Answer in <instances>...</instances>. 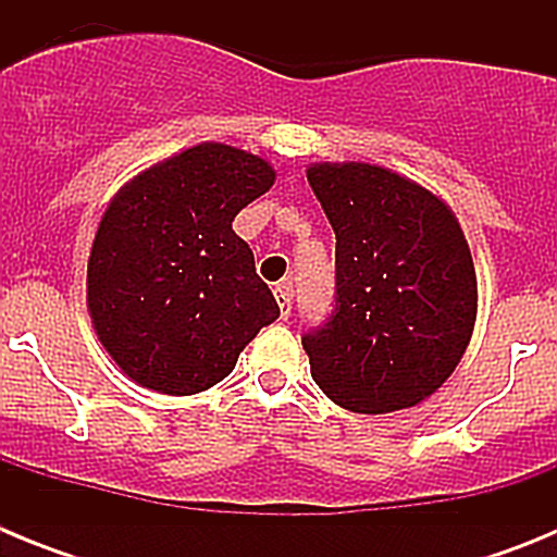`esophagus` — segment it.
Segmentation results:
<instances>
[{"instance_id": "obj_1", "label": "esophagus", "mask_w": 557, "mask_h": 557, "mask_svg": "<svg viewBox=\"0 0 557 557\" xmlns=\"http://www.w3.org/2000/svg\"><path fill=\"white\" fill-rule=\"evenodd\" d=\"M273 295H275V301H278V309H282V318L287 321L289 312H293V284L289 282L275 284Z\"/></svg>"}]
</instances>
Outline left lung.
I'll return each mask as SVG.
<instances>
[{"label": "left lung", "instance_id": "8db88e82", "mask_svg": "<svg viewBox=\"0 0 557 557\" xmlns=\"http://www.w3.org/2000/svg\"><path fill=\"white\" fill-rule=\"evenodd\" d=\"M307 178L337 236L332 318L301 337L312 379L351 412L421 405L451 376L476 321L455 211L376 164H312Z\"/></svg>", "mask_w": 557, "mask_h": 557}]
</instances>
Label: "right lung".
I'll return each instance as SVG.
<instances>
[{
	"label": "right lung",
	"instance_id": "obj_1",
	"mask_svg": "<svg viewBox=\"0 0 557 557\" xmlns=\"http://www.w3.org/2000/svg\"><path fill=\"white\" fill-rule=\"evenodd\" d=\"M273 181L253 152L203 141L113 195L88 256L86 301L102 348L136 385L166 396L209 391L278 318L248 243L231 228Z\"/></svg>",
	"mask_w": 557,
	"mask_h": 557
}]
</instances>
